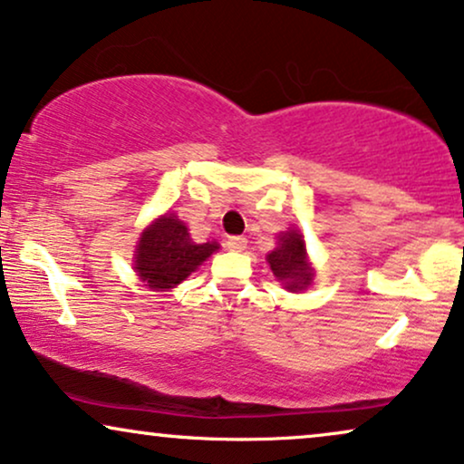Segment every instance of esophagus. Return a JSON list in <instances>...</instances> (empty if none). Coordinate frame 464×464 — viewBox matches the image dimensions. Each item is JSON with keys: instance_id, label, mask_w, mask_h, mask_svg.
Returning <instances> with one entry per match:
<instances>
[{"instance_id": "34e87169", "label": "esophagus", "mask_w": 464, "mask_h": 464, "mask_svg": "<svg viewBox=\"0 0 464 464\" xmlns=\"http://www.w3.org/2000/svg\"><path fill=\"white\" fill-rule=\"evenodd\" d=\"M246 244H248V242H246V237H242V236H233V237H228L227 239V246H228V248H231V250H244L246 248Z\"/></svg>"}]
</instances>
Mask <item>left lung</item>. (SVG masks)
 <instances>
[{
	"instance_id": "left-lung-1",
	"label": "left lung",
	"mask_w": 464,
	"mask_h": 464,
	"mask_svg": "<svg viewBox=\"0 0 464 464\" xmlns=\"http://www.w3.org/2000/svg\"><path fill=\"white\" fill-rule=\"evenodd\" d=\"M267 263L276 278L285 285V289L293 293L304 291L313 283L314 269L308 263L306 242L297 228L280 233L278 246L267 255Z\"/></svg>"
}]
</instances>
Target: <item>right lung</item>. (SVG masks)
Segmentation results:
<instances>
[{"instance_id": "right-lung-1", "label": "right lung", "mask_w": 464, "mask_h": 464, "mask_svg": "<svg viewBox=\"0 0 464 464\" xmlns=\"http://www.w3.org/2000/svg\"><path fill=\"white\" fill-rule=\"evenodd\" d=\"M218 248V242H192L188 227L175 214H164L140 233L134 272L150 289L167 291L184 283Z\"/></svg>"}]
</instances>
